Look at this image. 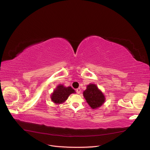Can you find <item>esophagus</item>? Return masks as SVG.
Here are the masks:
<instances>
[{
	"label": "esophagus",
	"mask_w": 150,
	"mask_h": 150,
	"mask_svg": "<svg viewBox=\"0 0 150 150\" xmlns=\"http://www.w3.org/2000/svg\"><path fill=\"white\" fill-rule=\"evenodd\" d=\"M81 91V89H80V88H78V89H76V93H78V94H80Z\"/></svg>",
	"instance_id": "1"
}]
</instances>
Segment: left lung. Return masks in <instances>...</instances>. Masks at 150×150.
Returning <instances> with one entry per match:
<instances>
[{"label": "left lung", "instance_id": "1", "mask_svg": "<svg viewBox=\"0 0 150 150\" xmlns=\"http://www.w3.org/2000/svg\"><path fill=\"white\" fill-rule=\"evenodd\" d=\"M83 96L86 102L93 109L100 107L105 101L103 93L94 84H90L87 86V89L83 93Z\"/></svg>", "mask_w": 150, "mask_h": 150}]
</instances>
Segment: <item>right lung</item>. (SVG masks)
Segmentation results:
<instances>
[{"label":"right lung","instance_id":"obj_1","mask_svg":"<svg viewBox=\"0 0 150 150\" xmlns=\"http://www.w3.org/2000/svg\"><path fill=\"white\" fill-rule=\"evenodd\" d=\"M74 93H75L74 90L71 87L66 88L63 85H59L54 91L51 96V99L54 103L60 104L64 102L69 95Z\"/></svg>","mask_w":150,"mask_h":150}]
</instances>
